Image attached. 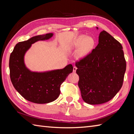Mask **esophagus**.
<instances>
[{"label": "esophagus", "mask_w": 134, "mask_h": 134, "mask_svg": "<svg viewBox=\"0 0 134 134\" xmlns=\"http://www.w3.org/2000/svg\"><path fill=\"white\" fill-rule=\"evenodd\" d=\"M76 69H77V67H76V66L74 67H73V72H75Z\"/></svg>", "instance_id": "34e87169"}]
</instances>
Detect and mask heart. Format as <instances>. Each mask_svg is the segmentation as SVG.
Masks as SVG:
<instances>
[{
  "label": "heart",
  "mask_w": 134,
  "mask_h": 134,
  "mask_svg": "<svg viewBox=\"0 0 134 134\" xmlns=\"http://www.w3.org/2000/svg\"><path fill=\"white\" fill-rule=\"evenodd\" d=\"M94 44L95 41L93 38L89 37L86 35H81L72 42L71 47L79 48L76 53V58L82 59L90 53Z\"/></svg>",
  "instance_id": "1"
}]
</instances>
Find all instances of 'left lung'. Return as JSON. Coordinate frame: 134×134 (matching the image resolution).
I'll list each match as a JSON object with an SVG mask.
<instances>
[{"label":"left lung","mask_w":134,"mask_h":134,"mask_svg":"<svg viewBox=\"0 0 134 134\" xmlns=\"http://www.w3.org/2000/svg\"><path fill=\"white\" fill-rule=\"evenodd\" d=\"M75 65L82 98L87 104L109 101L122 87L126 70L123 47L106 31L99 33L95 49Z\"/></svg>","instance_id":"1"}]
</instances>
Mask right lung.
<instances>
[{"label": "right lung", "instance_id": "right-lung-1", "mask_svg": "<svg viewBox=\"0 0 134 134\" xmlns=\"http://www.w3.org/2000/svg\"><path fill=\"white\" fill-rule=\"evenodd\" d=\"M53 35V33L38 35L19 42L10 56V75L14 88L25 99L36 104L49 103L58 98L62 83L73 70L72 64L63 69L45 72H33L26 67L24 56L32 44L47 40Z\"/></svg>", "mask_w": 134, "mask_h": 134}]
</instances>
